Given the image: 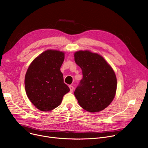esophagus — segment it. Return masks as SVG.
I'll return each instance as SVG.
<instances>
[{
  "instance_id": "34e87169",
  "label": "esophagus",
  "mask_w": 148,
  "mask_h": 148,
  "mask_svg": "<svg viewBox=\"0 0 148 148\" xmlns=\"http://www.w3.org/2000/svg\"><path fill=\"white\" fill-rule=\"evenodd\" d=\"M69 88L70 90V92H73L74 91V87L72 86H69Z\"/></svg>"
}]
</instances>
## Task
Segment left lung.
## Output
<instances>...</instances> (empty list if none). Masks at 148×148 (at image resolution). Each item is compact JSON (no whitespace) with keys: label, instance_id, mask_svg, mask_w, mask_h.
I'll list each match as a JSON object with an SVG mask.
<instances>
[{"label":"left lung","instance_id":"1","mask_svg":"<svg viewBox=\"0 0 148 148\" xmlns=\"http://www.w3.org/2000/svg\"><path fill=\"white\" fill-rule=\"evenodd\" d=\"M74 60L83 75L74 91L78 103L90 112L106 108L116 91L117 80L113 69L101 56L88 50L75 52Z\"/></svg>","mask_w":148,"mask_h":148}]
</instances>
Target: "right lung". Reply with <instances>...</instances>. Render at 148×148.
<instances>
[{"label": "right lung", "instance_id": "right-lung-1", "mask_svg": "<svg viewBox=\"0 0 148 148\" xmlns=\"http://www.w3.org/2000/svg\"><path fill=\"white\" fill-rule=\"evenodd\" d=\"M64 60V52L47 50L37 57L27 70L26 92L31 102L40 111H50L57 108L63 96L70 91L60 71Z\"/></svg>", "mask_w": 148, "mask_h": 148}]
</instances>
